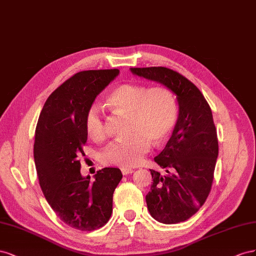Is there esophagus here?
I'll return each mask as SVG.
<instances>
[{"instance_id":"34e87169","label":"esophagus","mask_w":256,"mask_h":256,"mask_svg":"<svg viewBox=\"0 0 256 256\" xmlns=\"http://www.w3.org/2000/svg\"><path fill=\"white\" fill-rule=\"evenodd\" d=\"M121 172L124 174V176H126V174H133L134 170H130V168H124V167H122V168H121Z\"/></svg>"}]
</instances>
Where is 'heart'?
Here are the masks:
<instances>
[{"instance_id": "1", "label": "heart", "mask_w": 256, "mask_h": 256, "mask_svg": "<svg viewBox=\"0 0 256 256\" xmlns=\"http://www.w3.org/2000/svg\"><path fill=\"white\" fill-rule=\"evenodd\" d=\"M112 112L128 114V132L124 140L112 142L100 151V160L106 165L133 167L140 164L150 149V142L160 144L176 126L179 106L174 93L165 86H149L124 82L114 86L106 98ZM86 132L93 140L107 135L103 114L92 106L86 114Z\"/></svg>"}]
</instances>
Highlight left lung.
Instances as JSON below:
<instances>
[{"label":"left lung","mask_w":256,"mask_h":256,"mask_svg":"<svg viewBox=\"0 0 256 256\" xmlns=\"http://www.w3.org/2000/svg\"><path fill=\"white\" fill-rule=\"evenodd\" d=\"M130 70L164 84L177 96V124L163 151L154 158L166 172L150 170L153 182L146 202L156 221L184 222L205 204L212 186L218 144L211 108L198 88L176 70L163 66Z\"/></svg>","instance_id":"8db88e82"}]
</instances>
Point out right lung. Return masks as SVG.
<instances>
[{
    "label": "right lung",
    "instance_id": "obj_1",
    "mask_svg": "<svg viewBox=\"0 0 256 256\" xmlns=\"http://www.w3.org/2000/svg\"><path fill=\"white\" fill-rule=\"evenodd\" d=\"M118 68L78 72L50 94L36 124L34 160L42 191L60 220L72 228L92 232L112 214V195L122 179L119 168L106 167L84 178L80 156L88 134L86 114Z\"/></svg>",
    "mask_w": 256,
    "mask_h": 256
}]
</instances>
